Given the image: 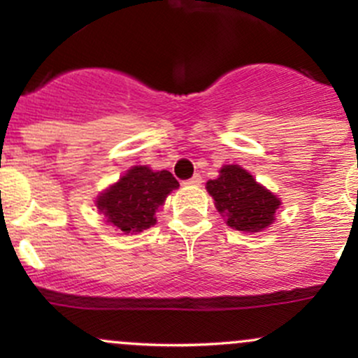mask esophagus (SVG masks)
<instances>
[{"instance_id":"34e87169","label":"esophagus","mask_w":358,"mask_h":358,"mask_svg":"<svg viewBox=\"0 0 358 358\" xmlns=\"http://www.w3.org/2000/svg\"><path fill=\"white\" fill-rule=\"evenodd\" d=\"M200 183H202V176H200L199 173H195L190 180H187V182H185V185H200Z\"/></svg>"}]
</instances>
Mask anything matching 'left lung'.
Masks as SVG:
<instances>
[{"label":"left lung","instance_id":"8db88e82","mask_svg":"<svg viewBox=\"0 0 358 358\" xmlns=\"http://www.w3.org/2000/svg\"><path fill=\"white\" fill-rule=\"evenodd\" d=\"M207 190L227 225L242 232H259L273 224L281 203L239 165L222 168L219 178L207 182Z\"/></svg>","mask_w":358,"mask_h":358}]
</instances>
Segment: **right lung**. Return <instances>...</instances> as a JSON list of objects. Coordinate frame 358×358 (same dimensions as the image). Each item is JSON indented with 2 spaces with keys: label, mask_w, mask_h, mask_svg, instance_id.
<instances>
[{
  "label": "right lung",
  "mask_w": 358,
  "mask_h": 358,
  "mask_svg": "<svg viewBox=\"0 0 358 358\" xmlns=\"http://www.w3.org/2000/svg\"><path fill=\"white\" fill-rule=\"evenodd\" d=\"M178 187L170 171L134 166L117 183L101 193L97 208L119 231L141 232L156 224V210L165 202L168 193Z\"/></svg>",
  "instance_id": "add662e5"
}]
</instances>
